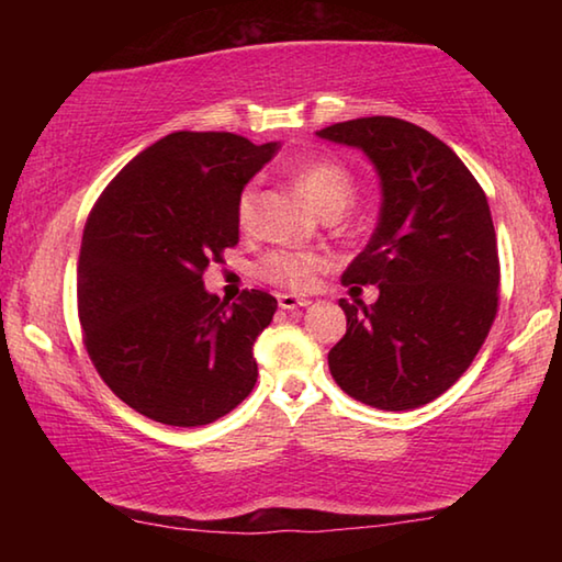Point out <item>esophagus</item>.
Masks as SVG:
<instances>
[{
  "instance_id": "obj_1",
  "label": "esophagus",
  "mask_w": 562,
  "mask_h": 562,
  "mask_svg": "<svg viewBox=\"0 0 562 562\" xmlns=\"http://www.w3.org/2000/svg\"><path fill=\"white\" fill-rule=\"evenodd\" d=\"M278 302H280V307L288 310V312L307 307V304H310L307 297H297V294H278Z\"/></svg>"
}]
</instances>
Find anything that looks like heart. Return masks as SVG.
<instances>
[{"label":"heart","mask_w":562,"mask_h":562,"mask_svg":"<svg viewBox=\"0 0 562 562\" xmlns=\"http://www.w3.org/2000/svg\"><path fill=\"white\" fill-rule=\"evenodd\" d=\"M292 180L325 217H337L355 198V176L337 160H310L294 170ZM255 205H258V186L247 183L235 203V221L243 231H250L255 223ZM322 268H325V260L315 252L272 250L260 260L258 274L278 288L307 290Z\"/></svg>","instance_id":"obj_1"}]
</instances>
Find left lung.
<instances>
[{
  "mask_svg": "<svg viewBox=\"0 0 562 562\" xmlns=\"http://www.w3.org/2000/svg\"><path fill=\"white\" fill-rule=\"evenodd\" d=\"M361 148L382 180L372 240L341 274L376 284L374 304L339 300L347 335L329 372L384 412L434 402L471 367L498 312L501 262L486 193L453 150L416 123L369 116L317 131Z\"/></svg>",
  "mask_w": 562,
  "mask_h": 562,
  "instance_id": "left-lung-1",
  "label": "left lung"
}]
</instances>
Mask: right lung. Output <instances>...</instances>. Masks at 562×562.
Instances as JSON below:
<instances>
[{
    "label": "right lung",
    "mask_w": 562,
    "mask_h": 562,
    "mask_svg": "<svg viewBox=\"0 0 562 562\" xmlns=\"http://www.w3.org/2000/svg\"><path fill=\"white\" fill-rule=\"evenodd\" d=\"M278 144L176 131L131 160L93 203L76 300L83 345L123 404L166 426H205L258 382L252 345L278 300L205 292L203 274L240 240L235 203Z\"/></svg>",
    "instance_id": "1"
}]
</instances>
